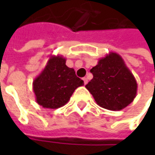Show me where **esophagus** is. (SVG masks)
Wrapping results in <instances>:
<instances>
[{
    "label": "esophagus",
    "mask_w": 155,
    "mask_h": 155,
    "mask_svg": "<svg viewBox=\"0 0 155 155\" xmlns=\"http://www.w3.org/2000/svg\"><path fill=\"white\" fill-rule=\"evenodd\" d=\"M83 80H84V84H86L87 83H88V78H83Z\"/></svg>",
    "instance_id": "1"
}]
</instances>
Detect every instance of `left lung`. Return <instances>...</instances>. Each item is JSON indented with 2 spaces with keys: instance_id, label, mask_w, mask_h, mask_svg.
Listing matches in <instances>:
<instances>
[{
  "instance_id": "left-lung-1",
  "label": "left lung",
  "mask_w": 155,
  "mask_h": 155,
  "mask_svg": "<svg viewBox=\"0 0 155 155\" xmlns=\"http://www.w3.org/2000/svg\"><path fill=\"white\" fill-rule=\"evenodd\" d=\"M91 72L93 78L85 87L100 107L121 110L135 98L137 83L119 54L110 52L100 58Z\"/></svg>"
}]
</instances>
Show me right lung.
<instances>
[{
	"mask_svg": "<svg viewBox=\"0 0 155 155\" xmlns=\"http://www.w3.org/2000/svg\"><path fill=\"white\" fill-rule=\"evenodd\" d=\"M62 56H51L43 71L33 82L37 104L46 109H58L69 102L74 91L84 85L74 69L65 64Z\"/></svg>",
	"mask_w": 155,
	"mask_h": 155,
	"instance_id": "obj_1",
	"label": "right lung"
}]
</instances>
